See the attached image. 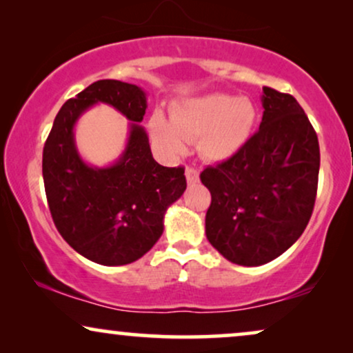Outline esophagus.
I'll return each instance as SVG.
<instances>
[{"label": "esophagus", "instance_id": "esophagus-1", "mask_svg": "<svg viewBox=\"0 0 353 353\" xmlns=\"http://www.w3.org/2000/svg\"><path fill=\"white\" fill-rule=\"evenodd\" d=\"M185 175H186V181L190 183V185H194L196 181H199V172H198V168H194V167H186Z\"/></svg>", "mask_w": 353, "mask_h": 353}]
</instances>
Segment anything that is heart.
Masks as SVG:
<instances>
[{"instance_id": "heart-1", "label": "heart", "mask_w": 353, "mask_h": 353, "mask_svg": "<svg viewBox=\"0 0 353 353\" xmlns=\"http://www.w3.org/2000/svg\"><path fill=\"white\" fill-rule=\"evenodd\" d=\"M256 125V108L250 99L210 94L190 99L173 108L172 121L155 112L149 120L150 134L167 152L181 154L186 141L198 139L205 159L222 162L248 144Z\"/></svg>"}]
</instances>
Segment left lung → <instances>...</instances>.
<instances>
[{"mask_svg":"<svg viewBox=\"0 0 353 353\" xmlns=\"http://www.w3.org/2000/svg\"><path fill=\"white\" fill-rule=\"evenodd\" d=\"M263 121L233 157L201 172L205 236L223 258L261 266L299 240L316 201L319 144L290 94L263 87Z\"/></svg>","mask_w":353,"mask_h":353,"instance_id":"left-lung-1","label":"left lung"}]
</instances>
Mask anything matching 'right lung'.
I'll list each match as a JSON object with an SVG mask.
<instances>
[{
    "label": "right lung",
    "mask_w": 353,
    "mask_h": 353,
    "mask_svg": "<svg viewBox=\"0 0 353 353\" xmlns=\"http://www.w3.org/2000/svg\"><path fill=\"white\" fill-rule=\"evenodd\" d=\"M108 103L132 123L125 152L110 168H90L74 144V125L95 103ZM141 87L102 79L63 105L45 141L42 172L53 222L66 243L102 266H123L148 253L163 232V216L186 190L185 168L152 157L139 126L145 115Z\"/></svg>",
    "instance_id": "obj_1"
}]
</instances>
